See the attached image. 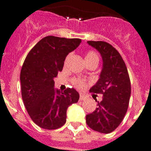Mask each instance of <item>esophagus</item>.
Listing matches in <instances>:
<instances>
[{
  "mask_svg": "<svg viewBox=\"0 0 151 151\" xmlns=\"http://www.w3.org/2000/svg\"><path fill=\"white\" fill-rule=\"evenodd\" d=\"M79 99H80L81 101L85 100V96H83V95H80V98H79Z\"/></svg>",
  "mask_w": 151,
  "mask_h": 151,
  "instance_id": "1",
  "label": "esophagus"
}]
</instances>
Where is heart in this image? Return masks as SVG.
Listing matches in <instances>:
<instances>
[{
    "label": "heart",
    "mask_w": 151,
    "mask_h": 151,
    "mask_svg": "<svg viewBox=\"0 0 151 151\" xmlns=\"http://www.w3.org/2000/svg\"><path fill=\"white\" fill-rule=\"evenodd\" d=\"M69 57H70V55H69L68 56L66 57V59H69ZM85 60L87 63H89V62L92 61H98L99 62V55H97L96 52H93V51H89V52H87V54L85 55ZM72 84L74 85V87L77 88L78 89H84L86 86H87V81L85 80V79H83V78H74L72 79Z\"/></svg>",
    "instance_id": "1"
}]
</instances>
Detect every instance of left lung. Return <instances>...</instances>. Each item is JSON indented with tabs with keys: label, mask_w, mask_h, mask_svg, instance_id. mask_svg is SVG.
Wrapping results in <instances>:
<instances>
[{
	"label": "left lung",
	"mask_w": 151,
	"mask_h": 151,
	"mask_svg": "<svg viewBox=\"0 0 151 151\" xmlns=\"http://www.w3.org/2000/svg\"><path fill=\"white\" fill-rule=\"evenodd\" d=\"M100 52L103 70L98 82L90 89L103 95L98 107L86 115L90 129L101 133H110L117 129L126 114L131 96V82L126 65L122 55L110 44L105 41H88Z\"/></svg>",
	"instance_id": "8db88e82"
}]
</instances>
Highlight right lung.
<instances>
[{"label":"right lung","mask_w":151,"mask_h":151,"mask_svg":"<svg viewBox=\"0 0 151 151\" xmlns=\"http://www.w3.org/2000/svg\"><path fill=\"white\" fill-rule=\"evenodd\" d=\"M81 42L79 38L45 37L25 59L20 73L22 98L32 121L42 129L63 126L68 106L79 99V93L73 88L55 89L54 78L63 70L66 55Z\"/></svg>","instance_id":"right-lung-1"}]
</instances>
